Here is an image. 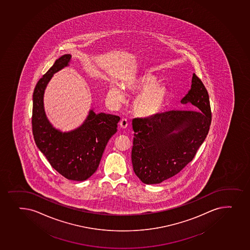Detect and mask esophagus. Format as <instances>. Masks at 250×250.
<instances>
[{
  "instance_id": "34e87169",
  "label": "esophagus",
  "mask_w": 250,
  "mask_h": 250,
  "mask_svg": "<svg viewBox=\"0 0 250 250\" xmlns=\"http://www.w3.org/2000/svg\"><path fill=\"white\" fill-rule=\"evenodd\" d=\"M128 124H129L128 123V120L123 118L121 120V122H120V125H121V128L125 129V128H126L128 126Z\"/></svg>"
}]
</instances>
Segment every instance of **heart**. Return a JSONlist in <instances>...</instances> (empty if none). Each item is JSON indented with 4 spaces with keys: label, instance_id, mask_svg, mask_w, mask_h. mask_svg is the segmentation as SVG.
Returning a JSON list of instances; mask_svg holds the SVG:
<instances>
[{
    "label": "heart",
    "instance_id": "1",
    "mask_svg": "<svg viewBox=\"0 0 250 250\" xmlns=\"http://www.w3.org/2000/svg\"><path fill=\"white\" fill-rule=\"evenodd\" d=\"M128 91L138 93L133 101V109L138 116L150 117L161 112L168 99L166 86L158 84L157 78L148 74L134 76L124 83ZM108 95L114 102L124 99L122 89L117 85H110Z\"/></svg>",
    "mask_w": 250,
    "mask_h": 250
}]
</instances>
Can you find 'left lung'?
<instances>
[{
  "instance_id": "8db88e82",
  "label": "left lung",
  "mask_w": 250,
  "mask_h": 250,
  "mask_svg": "<svg viewBox=\"0 0 250 250\" xmlns=\"http://www.w3.org/2000/svg\"><path fill=\"white\" fill-rule=\"evenodd\" d=\"M181 102L191 103L196 110H168L132 121L133 169L145 184H158L177 174L194 159L208 134L209 95L195 73L191 90Z\"/></svg>"
}]
</instances>
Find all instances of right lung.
I'll return each mask as SVG.
<instances>
[{"instance_id": "right-lung-1", "label": "right lung", "mask_w": 250, "mask_h": 250, "mask_svg": "<svg viewBox=\"0 0 250 250\" xmlns=\"http://www.w3.org/2000/svg\"><path fill=\"white\" fill-rule=\"evenodd\" d=\"M65 54L39 80L33 93L32 131L35 144L54 169L67 179L86 180L97 170L105 146L117 131L120 116L90 110L82 126L62 133L53 128L43 109V93L54 73L71 63Z\"/></svg>"}]
</instances>
